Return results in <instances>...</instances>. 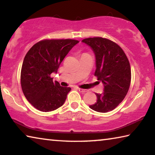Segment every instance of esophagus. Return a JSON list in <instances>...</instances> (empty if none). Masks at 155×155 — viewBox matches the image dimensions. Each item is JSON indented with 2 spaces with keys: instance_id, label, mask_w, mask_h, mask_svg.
Masks as SVG:
<instances>
[{
  "instance_id": "obj_1",
  "label": "esophagus",
  "mask_w": 155,
  "mask_h": 155,
  "mask_svg": "<svg viewBox=\"0 0 155 155\" xmlns=\"http://www.w3.org/2000/svg\"><path fill=\"white\" fill-rule=\"evenodd\" d=\"M78 91H80V92L82 93H85L86 92H87V90H85V89H82V88H78Z\"/></svg>"
}]
</instances>
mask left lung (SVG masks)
<instances>
[{"label": "left lung", "mask_w": 155, "mask_h": 155, "mask_svg": "<svg viewBox=\"0 0 155 155\" xmlns=\"http://www.w3.org/2000/svg\"><path fill=\"white\" fill-rule=\"evenodd\" d=\"M82 42L94 53V74L104 86L103 93H97L96 102L89 107L96 112H108L116 108L127 94L131 78L130 63L121 47L109 39L95 37Z\"/></svg>", "instance_id": "left-lung-1"}]
</instances>
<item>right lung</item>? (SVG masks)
I'll use <instances>...</instances> for the list:
<instances>
[{"mask_svg":"<svg viewBox=\"0 0 155 155\" xmlns=\"http://www.w3.org/2000/svg\"><path fill=\"white\" fill-rule=\"evenodd\" d=\"M79 41L72 39L44 40L32 46L24 59L21 86L24 95L31 105L41 112H51L64 103L69 87L53 82L52 73L71 49Z\"/></svg>","mask_w":155,"mask_h":155,"instance_id":"add662e5","label":"right lung"}]
</instances>
